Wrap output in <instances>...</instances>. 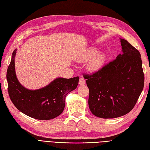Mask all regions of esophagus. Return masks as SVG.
<instances>
[{
    "mask_svg": "<svg viewBox=\"0 0 150 150\" xmlns=\"http://www.w3.org/2000/svg\"><path fill=\"white\" fill-rule=\"evenodd\" d=\"M86 83L85 81V79L83 78H81L79 79V84H81V85H83V84H84Z\"/></svg>",
    "mask_w": 150,
    "mask_h": 150,
    "instance_id": "34e87169",
    "label": "esophagus"
}]
</instances>
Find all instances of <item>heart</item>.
Returning a JSON list of instances; mask_svg holds the SVG:
<instances>
[{
    "mask_svg": "<svg viewBox=\"0 0 150 150\" xmlns=\"http://www.w3.org/2000/svg\"><path fill=\"white\" fill-rule=\"evenodd\" d=\"M98 52V50L95 48H91L85 52L81 58V61L83 62L88 61L91 58L92 59L88 64V69L91 71H95L100 69L104 62V54L101 52Z\"/></svg>",
    "mask_w": 150,
    "mask_h": 150,
    "instance_id": "obj_1",
    "label": "heart"
}]
</instances>
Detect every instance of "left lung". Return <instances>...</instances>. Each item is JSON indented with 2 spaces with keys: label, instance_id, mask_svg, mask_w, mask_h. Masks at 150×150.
Returning a JSON list of instances; mask_svg holds the SVG:
<instances>
[{
  "label": "left lung",
  "instance_id": "1",
  "mask_svg": "<svg viewBox=\"0 0 150 150\" xmlns=\"http://www.w3.org/2000/svg\"><path fill=\"white\" fill-rule=\"evenodd\" d=\"M122 54L91 74H84L89 91L88 104L94 115L115 118L130 112L144 87L141 54L121 39Z\"/></svg>",
  "mask_w": 150,
  "mask_h": 150
}]
</instances>
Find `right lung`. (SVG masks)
I'll use <instances>...</instances> for the list:
<instances>
[{"label":"right lung","instance_id":"right-lung-1","mask_svg":"<svg viewBox=\"0 0 150 150\" xmlns=\"http://www.w3.org/2000/svg\"><path fill=\"white\" fill-rule=\"evenodd\" d=\"M16 54V50L12 53L7 72V89L12 103L21 112L34 119L49 120L60 115L65 107L66 95L78 86L79 76L70 79L57 78L41 89H28L17 79Z\"/></svg>","mask_w":150,"mask_h":150}]
</instances>
